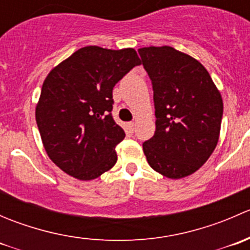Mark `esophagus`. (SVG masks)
I'll use <instances>...</instances> for the list:
<instances>
[{"instance_id":"1","label":"esophagus","mask_w":250,"mask_h":250,"mask_svg":"<svg viewBox=\"0 0 250 250\" xmlns=\"http://www.w3.org/2000/svg\"><path fill=\"white\" fill-rule=\"evenodd\" d=\"M127 125H128V128H129L130 130H134V127H135V123L134 122H128Z\"/></svg>"}]
</instances>
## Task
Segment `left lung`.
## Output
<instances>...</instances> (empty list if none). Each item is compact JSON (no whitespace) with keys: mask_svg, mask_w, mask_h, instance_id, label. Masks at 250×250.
Returning <instances> with one entry per match:
<instances>
[{"mask_svg":"<svg viewBox=\"0 0 250 250\" xmlns=\"http://www.w3.org/2000/svg\"><path fill=\"white\" fill-rule=\"evenodd\" d=\"M152 81L156 132L143 144L147 163L169 179L197 172L219 141L223 98L206 67L169 46L138 49Z\"/></svg>","mask_w":250,"mask_h":250,"instance_id":"1","label":"left lung"}]
</instances>
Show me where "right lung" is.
I'll return each mask as SVG.
<instances>
[{
	"label": "right lung",
	"instance_id": "obj_1",
	"mask_svg": "<svg viewBox=\"0 0 250 250\" xmlns=\"http://www.w3.org/2000/svg\"><path fill=\"white\" fill-rule=\"evenodd\" d=\"M141 62L133 48H80L53 67L36 104L37 127L48 157L78 180L115 166L125 133L111 116L116 83Z\"/></svg>",
	"mask_w": 250,
	"mask_h": 250
}]
</instances>
